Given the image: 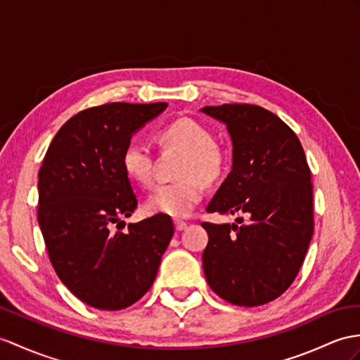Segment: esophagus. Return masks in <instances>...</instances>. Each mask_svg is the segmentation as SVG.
I'll return each instance as SVG.
<instances>
[{"label":"esophagus","mask_w":360,"mask_h":360,"mask_svg":"<svg viewBox=\"0 0 360 360\" xmlns=\"http://www.w3.org/2000/svg\"><path fill=\"white\" fill-rule=\"evenodd\" d=\"M174 224H175V229H177V231H185L186 226H188V223L181 221V220H175Z\"/></svg>","instance_id":"obj_1"}]
</instances>
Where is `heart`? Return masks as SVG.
I'll return each mask as SVG.
<instances>
[{"mask_svg": "<svg viewBox=\"0 0 360 360\" xmlns=\"http://www.w3.org/2000/svg\"><path fill=\"white\" fill-rule=\"evenodd\" d=\"M157 139L163 146L183 153L177 171L180 180L157 186L146 200V209L175 218L188 217L203 197V185L199 180L210 183L221 175L224 151L214 142L207 128L188 117L165 125ZM122 166L131 180L143 186L151 185L153 157L146 145L129 142L122 153Z\"/></svg>", "mask_w": 360, "mask_h": 360, "instance_id": "heart-1", "label": "heart"}]
</instances>
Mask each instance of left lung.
<instances>
[{
	"label": "left lung",
	"mask_w": 360,
	"mask_h": 360,
	"mask_svg": "<svg viewBox=\"0 0 360 360\" xmlns=\"http://www.w3.org/2000/svg\"><path fill=\"white\" fill-rule=\"evenodd\" d=\"M226 125L232 169L206 210L246 214L248 224L203 223V270L224 301L257 307L281 296L300 271L313 235V186L300 139L284 122L249 103L203 107Z\"/></svg>",
	"instance_id": "8db88e82"
}]
</instances>
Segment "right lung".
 <instances>
[{"mask_svg":"<svg viewBox=\"0 0 360 360\" xmlns=\"http://www.w3.org/2000/svg\"><path fill=\"white\" fill-rule=\"evenodd\" d=\"M166 107L114 102L77 112L44 157L38 223L49 257L68 290L94 309L122 310L139 301L174 235L165 214L114 231L137 206L122 153Z\"/></svg>","mask_w":360,"mask_h":360,"instance_id":"1","label":"right lung"}]
</instances>
